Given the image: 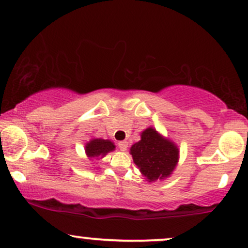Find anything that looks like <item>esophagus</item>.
<instances>
[{"label": "esophagus", "mask_w": 248, "mask_h": 248, "mask_svg": "<svg viewBox=\"0 0 248 248\" xmlns=\"http://www.w3.org/2000/svg\"><path fill=\"white\" fill-rule=\"evenodd\" d=\"M127 145H129V144H127V141H119L118 142V148H119V150H121V151H126L127 150Z\"/></svg>", "instance_id": "obj_1"}]
</instances>
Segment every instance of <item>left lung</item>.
Here are the masks:
<instances>
[{
  "label": "left lung",
  "mask_w": 248,
  "mask_h": 248,
  "mask_svg": "<svg viewBox=\"0 0 248 248\" xmlns=\"http://www.w3.org/2000/svg\"><path fill=\"white\" fill-rule=\"evenodd\" d=\"M141 139L130 148L133 161L150 182L166 179L179 161V148L153 127L141 132Z\"/></svg>",
  "instance_id": "1"
}]
</instances>
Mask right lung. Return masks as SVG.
<instances>
[{
	"instance_id": "obj_1",
	"label": "right lung",
	"mask_w": 248,
	"mask_h": 248,
	"mask_svg": "<svg viewBox=\"0 0 248 248\" xmlns=\"http://www.w3.org/2000/svg\"><path fill=\"white\" fill-rule=\"evenodd\" d=\"M115 150V145L112 141L104 140V139H92L86 144V154L89 159L103 158L107 153Z\"/></svg>"
}]
</instances>
